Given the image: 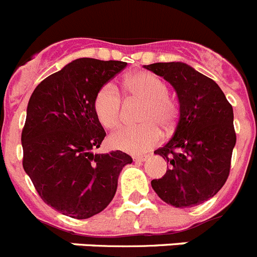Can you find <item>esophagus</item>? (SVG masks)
<instances>
[{"label":"esophagus","instance_id":"esophagus-1","mask_svg":"<svg viewBox=\"0 0 257 257\" xmlns=\"http://www.w3.org/2000/svg\"><path fill=\"white\" fill-rule=\"evenodd\" d=\"M148 157L147 155H136V157H134V161L135 162H144L147 161Z\"/></svg>","mask_w":257,"mask_h":257}]
</instances>
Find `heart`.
Returning <instances> with one entry per match:
<instances>
[{"instance_id": "b5f03b06", "label": "heart", "mask_w": 257, "mask_h": 257, "mask_svg": "<svg viewBox=\"0 0 257 257\" xmlns=\"http://www.w3.org/2000/svg\"><path fill=\"white\" fill-rule=\"evenodd\" d=\"M131 99L143 102L135 127H123L109 138L110 147L128 153H141L152 149L161 141L163 128L171 133L178 121V104L168 94L166 82L154 74L138 71L131 74L124 84ZM96 118L103 127L113 130L122 118V100L118 89L107 82L96 91L93 102Z\"/></svg>"}]
</instances>
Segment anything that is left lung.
<instances>
[{
  "label": "left lung",
  "mask_w": 257,
  "mask_h": 257,
  "mask_svg": "<svg viewBox=\"0 0 257 257\" xmlns=\"http://www.w3.org/2000/svg\"><path fill=\"white\" fill-rule=\"evenodd\" d=\"M144 67L171 82L180 100L175 133L154 152L169 169L152 181V187L175 208L200 205L219 191L229 176L236 145L232 105L214 80L186 63L157 62Z\"/></svg>",
  "instance_id": "left-lung-1"
}]
</instances>
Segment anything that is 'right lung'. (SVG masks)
<instances>
[{"instance_id": "right-lung-1", "label": "right lung", "mask_w": 257, "mask_h": 257, "mask_svg": "<svg viewBox=\"0 0 257 257\" xmlns=\"http://www.w3.org/2000/svg\"><path fill=\"white\" fill-rule=\"evenodd\" d=\"M126 65L79 58L46 77L30 96L21 133L23 167L41 199L63 215L86 219L104 210L119 172L133 163L121 150L91 152L105 138L94 96Z\"/></svg>"}]
</instances>
